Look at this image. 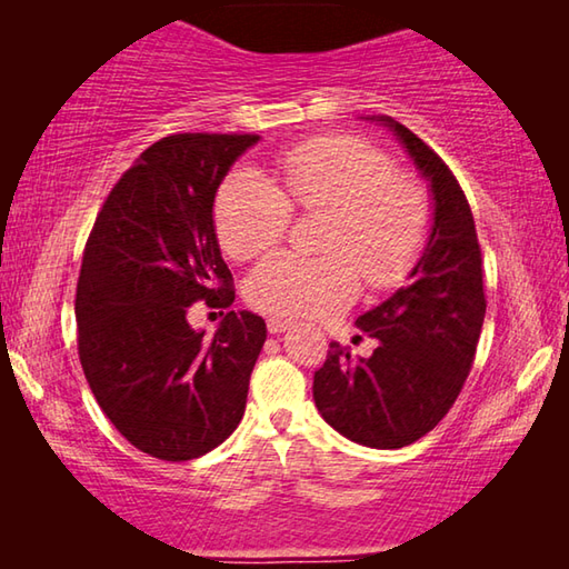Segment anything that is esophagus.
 <instances>
[{
	"instance_id": "34e87169",
	"label": "esophagus",
	"mask_w": 569,
	"mask_h": 569,
	"mask_svg": "<svg viewBox=\"0 0 569 569\" xmlns=\"http://www.w3.org/2000/svg\"><path fill=\"white\" fill-rule=\"evenodd\" d=\"M291 329V321H283V319H268V331L271 333H283Z\"/></svg>"
}]
</instances>
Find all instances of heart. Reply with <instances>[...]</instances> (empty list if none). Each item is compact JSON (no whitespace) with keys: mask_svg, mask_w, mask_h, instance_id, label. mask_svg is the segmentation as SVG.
I'll list each match as a JSON object with an SVG mask.
<instances>
[{"mask_svg":"<svg viewBox=\"0 0 569 569\" xmlns=\"http://www.w3.org/2000/svg\"><path fill=\"white\" fill-rule=\"evenodd\" d=\"M283 186L263 172H230L216 198V230L228 256L250 258L276 246L291 223V206L326 216L321 258L276 253L253 268L248 298L283 319H323L359 293L391 288L421 256L429 233V198L419 182L393 172L381 150L353 138H321L288 150L278 162Z\"/></svg>","mask_w":569,"mask_h":569,"instance_id":"b5f03b06","label":"heart"}]
</instances>
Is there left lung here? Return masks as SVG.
Masks as SVG:
<instances>
[{"instance_id":"8db88e82","label":"left lung","mask_w":569,"mask_h":569,"mask_svg":"<svg viewBox=\"0 0 569 569\" xmlns=\"http://www.w3.org/2000/svg\"><path fill=\"white\" fill-rule=\"evenodd\" d=\"M399 140L431 192V223L409 283L356 319L377 339L371 356L331 341L313 373V401L341 437L371 449L421 439L457 401L485 323V283L475 218L457 178L409 128L366 114Z\"/></svg>"}]
</instances>
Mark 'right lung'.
<instances>
[{"label": "right lung", "instance_id": "obj_1", "mask_svg": "<svg viewBox=\"0 0 569 569\" xmlns=\"http://www.w3.org/2000/svg\"><path fill=\"white\" fill-rule=\"evenodd\" d=\"M258 140L162 138L112 188L84 246L74 298L82 371L114 429L150 457H203L243 419L266 321L228 311L206 339L188 308L233 303L213 206L228 170Z\"/></svg>", "mask_w": 569, "mask_h": 569}]
</instances>
